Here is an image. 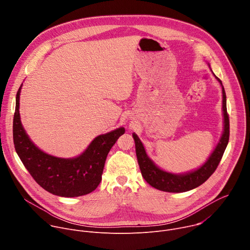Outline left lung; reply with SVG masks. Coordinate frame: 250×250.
Instances as JSON below:
<instances>
[{"instance_id":"obj_1","label":"left lung","mask_w":250,"mask_h":250,"mask_svg":"<svg viewBox=\"0 0 250 250\" xmlns=\"http://www.w3.org/2000/svg\"><path fill=\"white\" fill-rule=\"evenodd\" d=\"M223 87V111H224V120L225 127L222 138L217 146L216 149L210 154L207 162L200 167L198 170L187 173L176 175L168 173L159 169L147 156L144 145L137 137L135 133L132 134L135 142V152L137 156L138 165L141 171L142 176L146 181L160 191L170 192V193H181L195 189L205 183L211 174L218 168L224 152L227 148L229 139V118L227 111V96L222 81L215 75Z\"/></svg>"}]
</instances>
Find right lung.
I'll use <instances>...</instances> for the list:
<instances>
[{
  "mask_svg": "<svg viewBox=\"0 0 250 250\" xmlns=\"http://www.w3.org/2000/svg\"><path fill=\"white\" fill-rule=\"evenodd\" d=\"M21 88L16 98L13 137L16 151L24 167L35 182L53 195L70 198L93 192L102 180L106 156L118 138L125 133V128L97 136L85 152L76 158L51 156L32 144L21 124Z\"/></svg>",
  "mask_w": 250,
  "mask_h": 250,
  "instance_id": "add662e5",
  "label": "right lung"
}]
</instances>
